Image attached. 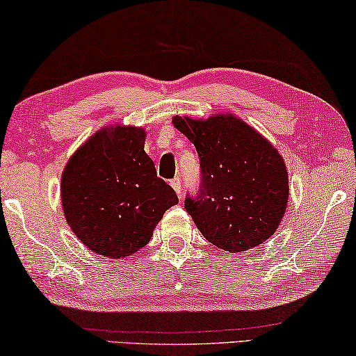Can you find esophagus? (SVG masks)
Masks as SVG:
<instances>
[{
	"instance_id": "obj_1",
	"label": "esophagus",
	"mask_w": 356,
	"mask_h": 356,
	"mask_svg": "<svg viewBox=\"0 0 356 356\" xmlns=\"http://www.w3.org/2000/svg\"><path fill=\"white\" fill-rule=\"evenodd\" d=\"M170 186L175 189V192H177L179 199H181V179H179L178 177H175L170 181Z\"/></svg>"
}]
</instances>
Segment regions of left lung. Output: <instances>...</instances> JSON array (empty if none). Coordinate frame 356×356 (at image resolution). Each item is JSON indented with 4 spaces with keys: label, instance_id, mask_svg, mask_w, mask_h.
<instances>
[{
    "label": "left lung",
    "instance_id": "8db88e82",
    "mask_svg": "<svg viewBox=\"0 0 356 356\" xmlns=\"http://www.w3.org/2000/svg\"><path fill=\"white\" fill-rule=\"evenodd\" d=\"M172 123L199 153L200 189L186 197L184 207L202 235L232 254L271 238L289 200V173L279 151L233 115L173 116Z\"/></svg>",
    "mask_w": 356,
    "mask_h": 356
}]
</instances>
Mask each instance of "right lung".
Segmentation results:
<instances>
[{"label":"right lung","instance_id":"add662e5","mask_svg":"<svg viewBox=\"0 0 356 356\" xmlns=\"http://www.w3.org/2000/svg\"><path fill=\"white\" fill-rule=\"evenodd\" d=\"M145 138L142 127H102L64 167V216L75 236L104 257H127L147 246L164 213L178 203L157 178Z\"/></svg>","mask_w":356,"mask_h":356}]
</instances>
